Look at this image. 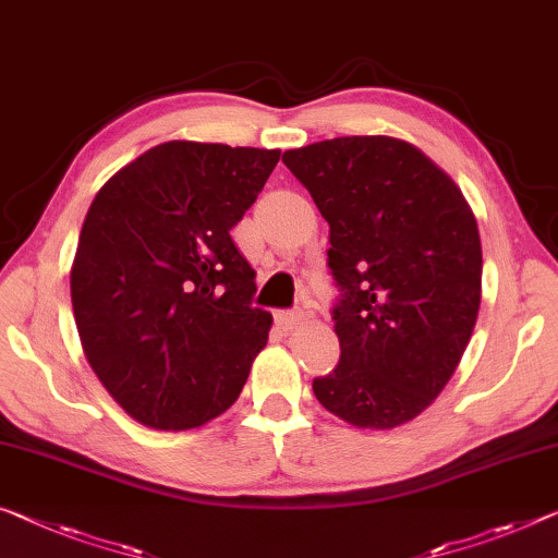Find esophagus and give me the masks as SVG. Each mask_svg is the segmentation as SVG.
Listing matches in <instances>:
<instances>
[{"label":"esophagus","instance_id":"1","mask_svg":"<svg viewBox=\"0 0 558 558\" xmlns=\"http://www.w3.org/2000/svg\"><path fill=\"white\" fill-rule=\"evenodd\" d=\"M277 322H279L284 329H294L296 324L306 322V314L302 312V308H289V312H279V314H277Z\"/></svg>","mask_w":558,"mask_h":558}]
</instances>
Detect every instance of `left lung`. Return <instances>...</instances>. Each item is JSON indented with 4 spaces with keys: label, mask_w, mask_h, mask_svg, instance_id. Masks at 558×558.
<instances>
[{
    "label": "left lung",
    "mask_w": 558,
    "mask_h": 558,
    "mask_svg": "<svg viewBox=\"0 0 558 558\" xmlns=\"http://www.w3.org/2000/svg\"><path fill=\"white\" fill-rule=\"evenodd\" d=\"M281 161L329 221L341 356L314 379L324 409L359 428L411 422L464 356L482 304V242L464 194L393 136H337Z\"/></svg>",
    "instance_id": "obj_1"
}]
</instances>
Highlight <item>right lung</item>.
<instances>
[{
    "instance_id": "obj_1",
    "label": "right lung",
    "mask_w": 558,
    "mask_h": 558,
    "mask_svg": "<svg viewBox=\"0 0 558 558\" xmlns=\"http://www.w3.org/2000/svg\"><path fill=\"white\" fill-rule=\"evenodd\" d=\"M279 149L165 142L94 196L72 264L84 354L126 414L186 432L225 414L267 347L254 269L229 231Z\"/></svg>"
}]
</instances>
